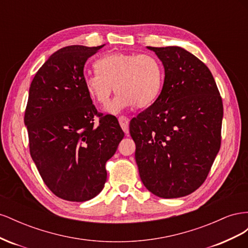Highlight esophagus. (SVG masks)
<instances>
[{"mask_svg": "<svg viewBox=\"0 0 248 248\" xmlns=\"http://www.w3.org/2000/svg\"><path fill=\"white\" fill-rule=\"evenodd\" d=\"M119 123H120V125H121L123 131L126 134H128L129 133V127H128V125H129V119L127 118V117H124V116L119 117Z\"/></svg>", "mask_w": 248, "mask_h": 248, "instance_id": "obj_1", "label": "esophagus"}]
</instances>
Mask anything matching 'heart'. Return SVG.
Returning <instances> with one entry per match:
<instances>
[{"label":"heart","instance_id":"b5f03b06","mask_svg":"<svg viewBox=\"0 0 248 248\" xmlns=\"http://www.w3.org/2000/svg\"><path fill=\"white\" fill-rule=\"evenodd\" d=\"M95 67L97 71L85 78V87L90 97L102 106L116 88L118 93L107 107L108 114L117 115L134 104L148 107L161 91L163 67L151 54L111 52L97 60Z\"/></svg>","mask_w":248,"mask_h":248}]
</instances>
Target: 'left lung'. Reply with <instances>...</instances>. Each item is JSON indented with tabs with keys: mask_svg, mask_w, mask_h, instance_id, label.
Returning <instances> with one entry per match:
<instances>
[{
	"mask_svg": "<svg viewBox=\"0 0 248 248\" xmlns=\"http://www.w3.org/2000/svg\"><path fill=\"white\" fill-rule=\"evenodd\" d=\"M164 67L158 98L130 121L141 182L155 196H188L220 149L222 100L211 71L179 46L152 47Z\"/></svg>",
	"mask_w": 248,
	"mask_h": 248,
	"instance_id": "8db88e82",
	"label": "left lung"
}]
</instances>
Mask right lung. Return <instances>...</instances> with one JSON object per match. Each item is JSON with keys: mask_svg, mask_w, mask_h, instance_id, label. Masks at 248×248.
Here are the masks:
<instances>
[{"mask_svg": "<svg viewBox=\"0 0 248 248\" xmlns=\"http://www.w3.org/2000/svg\"><path fill=\"white\" fill-rule=\"evenodd\" d=\"M103 46L57 50L29 90L25 125L30 153L46 185L66 201H89L103 189L106 163L124 138L117 118L99 114L85 87L87 60ZM96 115L98 125L93 124Z\"/></svg>", "mask_w": 248, "mask_h": 248, "instance_id": "1", "label": "right lung"}]
</instances>
